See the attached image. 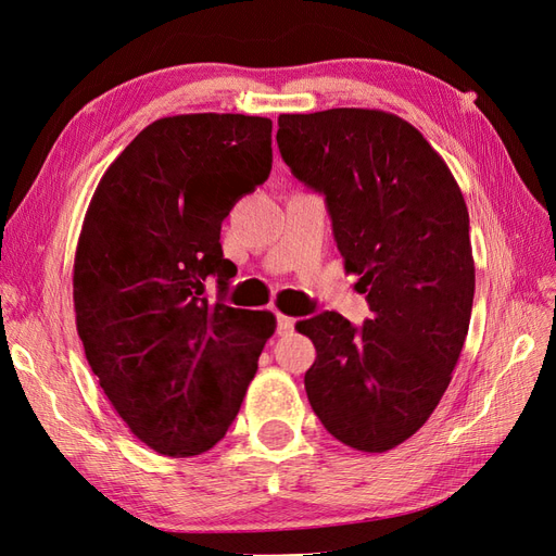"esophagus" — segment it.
Here are the masks:
<instances>
[{"label":"esophagus","mask_w":556,"mask_h":556,"mask_svg":"<svg viewBox=\"0 0 556 556\" xmlns=\"http://www.w3.org/2000/svg\"><path fill=\"white\" fill-rule=\"evenodd\" d=\"M276 319H278V333H290V331H294V325H296L294 317H288V315L278 313Z\"/></svg>","instance_id":"esophagus-1"}]
</instances>
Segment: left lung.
<instances>
[{"instance_id":"left-lung-1","label":"left lung","mask_w":556,"mask_h":556,"mask_svg":"<svg viewBox=\"0 0 556 556\" xmlns=\"http://www.w3.org/2000/svg\"><path fill=\"white\" fill-rule=\"evenodd\" d=\"M276 141L292 176L323 194L345 268L374 317L333 311L299 323L315 345L306 394L341 443L384 452L445 394L476 292L468 211L441 155L384 111L282 113Z\"/></svg>"}]
</instances>
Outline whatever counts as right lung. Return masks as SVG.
I'll return each mask as SVG.
<instances>
[{
  "label": "right lung",
  "mask_w": 556,
  "mask_h": 556,
  "mask_svg": "<svg viewBox=\"0 0 556 556\" xmlns=\"http://www.w3.org/2000/svg\"><path fill=\"white\" fill-rule=\"evenodd\" d=\"M271 121L192 113L148 125L99 180L74 262L76 329L139 441L194 457L225 439L276 317L206 296L237 276L220 229L271 174Z\"/></svg>",
  "instance_id": "obj_1"
}]
</instances>
